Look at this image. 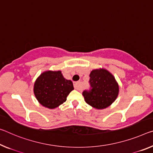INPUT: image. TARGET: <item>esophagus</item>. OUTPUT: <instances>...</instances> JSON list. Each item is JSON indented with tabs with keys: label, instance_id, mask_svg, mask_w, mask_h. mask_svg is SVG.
Here are the masks:
<instances>
[{
	"label": "esophagus",
	"instance_id": "esophagus-1",
	"mask_svg": "<svg viewBox=\"0 0 153 153\" xmlns=\"http://www.w3.org/2000/svg\"><path fill=\"white\" fill-rule=\"evenodd\" d=\"M74 86L75 89L78 90V91H80L82 89V84L80 82H76L74 84Z\"/></svg>",
	"mask_w": 153,
	"mask_h": 153
}]
</instances>
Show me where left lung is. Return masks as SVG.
<instances>
[{"mask_svg":"<svg viewBox=\"0 0 153 153\" xmlns=\"http://www.w3.org/2000/svg\"><path fill=\"white\" fill-rule=\"evenodd\" d=\"M90 88L83 91L86 102L97 109L110 105L118 94V85L114 77L105 69L93 70L90 74Z\"/></svg>","mask_w":153,"mask_h":153,"instance_id":"obj_1","label":"left lung"}]
</instances>
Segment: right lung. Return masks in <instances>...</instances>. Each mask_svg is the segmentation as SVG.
Masks as SVG:
<instances>
[{
    "mask_svg": "<svg viewBox=\"0 0 153 153\" xmlns=\"http://www.w3.org/2000/svg\"><path fill=\"white\" fill-rule=\"evenodd\" d=\"M73 90L72 82L64 78L60 71L43 73L34 85V93L39 102L50 109L66 101L67 97Z\"/></svg>",
    "mask_w": 153,
    "mask_h": 153,
    "instance_id": "1",
    "label": "right lung"
}]
</instances>
